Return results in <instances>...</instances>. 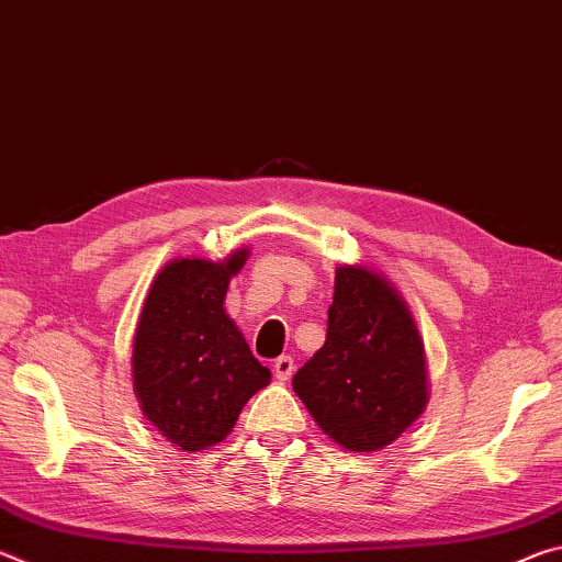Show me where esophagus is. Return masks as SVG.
Wrapping results in <instances>:
<instances>
[{
    "instance_id": "obj_1",
    "label": "esophagus",
    "mask_w": 562,
    "mask_h": 562,
    "mask_svg": "<svg viewBox=\"0 0 562 562\" xmlns=\"http://www.w3.org/2000/svg\"><path fill=\"white\" fill-rule=\"evenodd\" d=\"M272 372H274V379H280V382H288V379L294 374V359L292 357H278L274 359L272 364Z\"/></svg>"
}]
</instances>
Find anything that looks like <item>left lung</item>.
Instances as JSON below:
<instances>
[{
	"instance_id": "8db88e82",
	"label": "left lung",
	"mask_w": 562,
	"mask_h": 562,
	"mask_svg": "<svg viewBox=\"0 0 562 562\" xmlns=\"http://www.w3.org/2000/svg\"><path fill=\"white\" fill-rule=\"evenodd\" d=\"M327 339L292 376L317 426L349 451L396 441L429 402L424 341L392 282L359 265L335 272Z\"/></svg>"
}]
</instances>
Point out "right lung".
<instances>
[{"mask_svg":"<svg viewBox=\"0 0 562 562\" xmlns=\"http://www.w3.org/2000/svg\"><path fill=\"white\" fill-rule=\"evenodd\" d=\"M250 250L221 262L183 258L156 274L133 339V389L150 424L183 451L223 441L270 369L225 315V292Z\"/></svg>","mask_w":562,"mask_h":562,"instance_id":"add662e5","label":"right lung"}]
</instances>
